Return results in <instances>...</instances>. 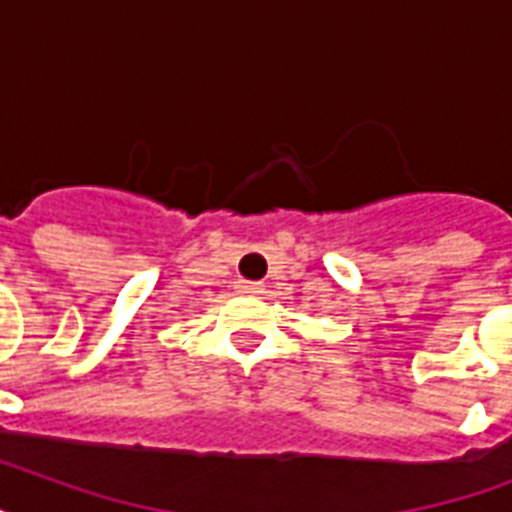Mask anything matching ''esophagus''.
Segmentation results:
<instances>
[{"label":"esophagus","instance_id":"1","mask_svg":"<svg viewBox=\"0 0 512 512\" xmlns=\"http://www.w3.org/2000/svg\"><path fill=\"white\" fill-rule=\"evenodd\" d=\"M236 292L239 295H260L263 292V284L260 281H236Z\"/></svg>","mask_w":512,"mask_h":512}]
</instances>
